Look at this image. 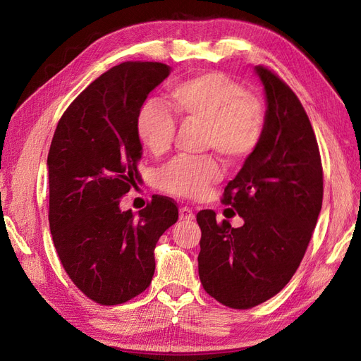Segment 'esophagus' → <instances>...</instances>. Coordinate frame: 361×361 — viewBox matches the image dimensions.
I'll return each instance as SVG.
<instances>
[{"label": "esophagus", "instance_id": "obj_1", "mask_svg": "<svg viewBox=\"0 0 361 361\" xmlns=\"http://www.w3.org/2000/svg\"><path fill=\"white\" fill-rule=\"evenodd\" d=\"M194 212L190 209V207H180L179 209V220L180 221H191V220H194Z\"/></svg>", "mask_w": 361, "mask_h": 361}]
</instances>
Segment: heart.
I'll list each match as a JSON object with an SVG mask.
<instances>
[{"label":"heart","mask_w":361,"mask_h":361,"mask_svg":"<svg viewBox=\"0 0 361 361\" xmlns=\"http://www.w3.org/2000/svg\"><path fill=\"white\" fill-rule=\"evenodd\" d=\"M169 102L178 118L204 126V141L228 162H238L256 149L264 134L265 111L256 96L221 72H204L173 84ZM137 135L150 154L166 152L176 122L169 110L147 101L138 110ZM221 179L212 158L174 159L159 173V187L178 197H200Z\"/></svg>","instance_id":"1"}]
</instances>
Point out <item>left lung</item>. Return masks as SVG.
<instances>
[{
  "label": "left lung",
  "mask_w": 361,
  "mask_h": 361,
  "mask_svg": "<svg viewBox=\"0 0 361 361\" xmlns=\"http://www.w3.org/2000/svg\"><path fill=\"white\" fill-rule=\"evenodd\" d=\"M265 92L264 134L224 188L223 203L243 216L233 228L214 211L197 214L199 276L232 309H251L285 288L304 257L322 207V166L310 120L289 87L255 66Z\"/></svg>",
  "instance_id": "1"
}]
</instances>
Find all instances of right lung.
<instances>
[{
	"instance_id": "right-lung-1",
	"label": "right lung",
	"mask_w": 361,
	"mask_h": 361,
	"mask_svg": "<svg viewBox=\"0 0 361 361\" xmlns=\"http://www.w3.org/2000/svg\"><path fill=\"white\" fill-rule=\"evenodd\" d=\"M170 72L154 61L106 71L64 111L49 147L54 245L76 288L104 305L149 288L158 239L179 216L176 204L161 195L137 214L118 204L141 182L138 110Z\"/></svg>"
}]
</instances>
